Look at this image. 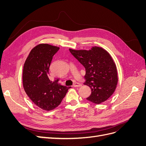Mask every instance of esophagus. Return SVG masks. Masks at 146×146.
<instances>
[{"instance_id": "esophagus-1", "label": "esophagus", "mask_w": 146, "mask_h": 146, "mask_svg": "<svg viewBox=\"0 0 146 146\" xmlns=\"http://www.w3.org/2000/svg\"><path fill=\"white\" fill-rule=\"evenodd\" d=\"M73 86H74V87H80V86H82V84L80 83L76 82V83H74Z\"/></svg>"}]
</instances>
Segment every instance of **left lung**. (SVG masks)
<instances>
[{
    "mask_svg": "<svg viewBox=\"0 0 146 146\" xmlns=\"http://www.w3.org/2000/svg\"><path fill=\"white\" fill-rule=\"evenodd\" d=\"M69 51L85 68L84 84L91 90L86 99L100 104L110 98L116 90L118 78L116 64L109 53L96 46L89 50L69 48Z\"/></svg>",
    "mask_w": 146,
    "mask_h": 146,
    "instance_id": "8db88e82",
    "label": "left lung"
}]
</instances>
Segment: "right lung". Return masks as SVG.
Wrapping results in <instances>:
<instances>
[{"mask_svg": "<svg viewBox=\"0 0 146 146\" xmlns=\"http://www.w3.org/2000/svg\"><path fill=\"white\" fill-rule=\"evenodd\" d=\"M59 48L48 44H38L30 51L24 65L23 81L26 94L46 111L58 107L70 88L58 83L59 78L52 81L48 78L52 60Z\"/></svg>", "mask_w": 146, "mask_h": 146, "instance_id": "obj_1", "label": "right lung"}]
</instances>
